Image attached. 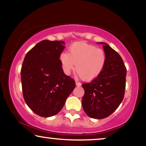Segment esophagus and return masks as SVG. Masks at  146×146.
I'll list each match as a JSON object with an SVG mask.
<instances>
[{"label": "esophagus", "mask_w": 146, "mask_h": 146, "mask_svg": "<svg viewBox=\"0 0 146 146\" xmlns=\"http://www.w3.org/2000/svg\"><path fill=\"white\" fill-rule=\"evenodd\" d=\"M75 83H76V85H77V87H81V83H79V82L76 81V82H75Z\"/></svg>", "instance_id": "34e87169"}]
</instances>
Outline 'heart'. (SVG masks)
Returning a JSON list of instances; mask_svg holds the SVG:
<instances>
[{"label": "heart", "mask_w": 146, "mask_h": 146, "mask_svg": "<svg viewBox=\"0 0 146 146\" xmlns=\"http://www.w3.org/2000/svg\"><path fill=\"white\" fill-rule=\"evenodd\" d=\"M59 61L65 75H70L75 65V70L81 79L92 81L103 71L107 57L102 49L85 42H76L69 48V54L61 53Z\"/></svg>", "instance_id": "1"}]
</instances>
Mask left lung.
Instances as JSON below:
<instances>
[{"mask_svg":"<svg viewBox=\"0 0 146 146\" xmlns=\"http://www.w3.org/2000/svg\"><path fill=\"white\" fill-rule=\"evenodd\" d=\"M103 44L107 61L99 77L82 87L84 111L92 118L102 119L117 109L124 96L126 68L122 57L106 43Z\"/></svg>","mask_w":146,"mask_h":146,"instance_id":"obj_1","label":"left lung"}]
</instances>
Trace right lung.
<instances>
[{"label": "right lung", "mask_w": 146, "mask_h": 146, "mask_svg": "<svg viewBox=\"0 0 146 146\" xmlns=\"http://www.w3.org/2000/svg\"><path fill=\"white\" fill-rule=\"evenodd\" d=\"M63 41H41L26 53L21 68L22 93L26 103L42 117L57 114L75 87L65 75L59 56L65 47Z\"/></svg>", "instance_id": "right-lung-1"}]
</instances>
